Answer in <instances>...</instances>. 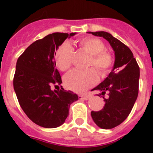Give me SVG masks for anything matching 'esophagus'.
Listing matches in <instances>:
<instances>
[{
	"mask_svg": "<svg viewBox=\"0 0 153 153\" xmlns=\"http://www.w3.org/2000/svg\"><path fill=\"white\" fill-rule=\"evenodd\" d=\"M79 98L83 99V100H88L89 98H90V95H88V94H85V95H79Z\"/></svg>",
	"mask_w": 153,
	"mask_h": 153,
	"instance_id": "esophagus-1",
	"label": "esophagus"
}]
</instances>
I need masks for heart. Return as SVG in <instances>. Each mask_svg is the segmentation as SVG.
<instances>
[{
  "label": "heart",
  "instance_id": "heart-1",
  "mask_svg": "<svg viewBox=\"0 0 153 153\" xmlns=\"http://www.w3.org/2000/svg\"><path fill=\"white\" fill-rule=\"evenodd\" d=\"M79 47L90 55L87 67H94L100 76L103 77L109 72L113 65V56L104 51L105 45L100 39L93 37H86L78 41ZM74 50L68 43H63L58 47L55 53V64L60 71L69 69L72 62ZM98 77L95 71L90 68L86 71L73 70L64 77V84L73 91L82 93L96 83Z\"/></svg>",
  "mask_w": 153,
  "mask_h": 153
}]
</instances>
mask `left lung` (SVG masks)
Masks as SVG:
<instances>
[{
  "label": "left lung",
  "mask_w": 153,
  "mask_h": 153,
  "mask_svg": "<svg viewBox=\"0 0 153 153\" xmlns=\"http://www.w3.org/2000/svg\"><path fill=\"white\" fill-rule=\"evenodd\" d=\"M103 37L114 51V67L108 77L92 91L101 92L98 96L104 98L105 105L100 111L91 112L94 123L103 129L119 126L130 114L138 96L140 68L133 52L128 47L106 32H91Z\"/></svg>",
  "instance_id": "left-lung-1"
}]
</instances>
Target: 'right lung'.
I'll list each match as a JSON object with an SVG mask.
<instances>
[{
    "mask_svg": "<svg viewBox=\"0 0 153 153\" xmlns=\"http://www.w3.org/2000/svg\"><path fill=\"white\" fill-rule=\"evenodd\" d=\"M76 32H55L32 43L18 58L13 87L20 106L27 117L44 128H56L65 122L70 105L79 99L71 91H52L62 83L55 68L54 54L65 39Z\"/></svg>",
    "mask_w": 153,
    "mask_h": 153,
    "instance_id": "right-lung-1",
    "label": "right lung"
}]
</instances>
